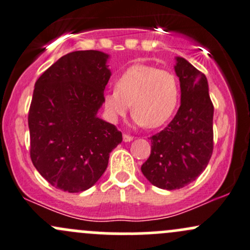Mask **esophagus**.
I'll return each mask as SVG.
<instances>
[{
    "instance_id": "34e87169",
    "label": "esophagus",
    "mask_w": 250,
    "mask_h": 250,
    "mask_svg": "<svg viewBox=\"0 0 250 250\" xmlns=\"http://www.w3.org/2000/svg\"><path fill=\"white\" fill-rule=\"evenodd\" d=\"M132 140H133L132 135L123 134V141H125V143H129V141H132Z\"/></svg>"
}]
</instances>
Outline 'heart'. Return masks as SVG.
<instances>
[{
    "label": "heart",
    "mask_w": 250,
    "mask_h": 250,
    "mask_svg": "<svg viewBox=\"0 0 250 250\" xmlns=\"http://www.w3.org/2000/svg\"><path fill=\"white\" fill-rule=\"evenodd\" d=\"M179 103V85L172 72L137 64L120 75L115 89L107 90L103 106L111 122H117L129 110L134 122L158 128L172 117Z\"/></svg>",
    "instance_id": "b5f03b06"
}]
</instances>
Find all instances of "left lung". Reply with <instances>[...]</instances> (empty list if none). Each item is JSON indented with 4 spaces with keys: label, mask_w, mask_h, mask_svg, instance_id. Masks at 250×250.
Here are the masks:
<instances>
[{
    "label": "left lung",
    "mask_w": 250,
    "mask_h": 250,
    "mask_svg": "<svg viewBox=\"0 0 250 250\" xmlns=\"http://www.w3.org/2000/svg\"><path fill=\"white\" fill-rule=\"evenodd\" d=\"M181 104L172 122L152 135L151 153L141 172L152 185L178 190L195 181L213 153L214 106L208 81L184 58H176Z\"/></svg>",
    "instance_id": "left-lung-1"
}]
</instances>
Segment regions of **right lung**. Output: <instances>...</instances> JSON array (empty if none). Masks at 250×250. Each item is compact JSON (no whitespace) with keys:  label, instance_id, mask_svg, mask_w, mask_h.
I'll use <instances>...</instances> for the list:
<instances>
[{"label":"right lung","instance_id":"1","mask_svg":"<svg viewBox=\"0 0 250 250\" xmlns=\"http://www.w3.org/2000/svg\"><path fill=\"white\" fill-rule=\"evenodd\" d=\"M109 55L77 50L60 58L35 83L29 110L30 157L54 188H92L109 163L122 133L97 116L111 72Z\"/></svg>","mask_w":250,"mask_h":250}]
</instances>
